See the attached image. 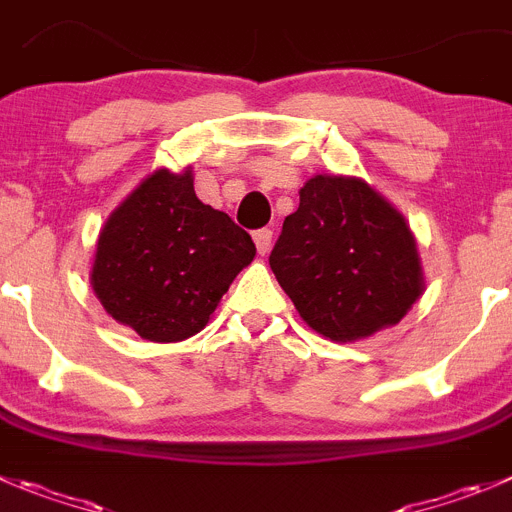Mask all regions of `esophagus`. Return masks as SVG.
Returning <instances> with one entry per match:
<instances>
[{"mask_svg":"<svg viewBox=\"0 0 512 512\" xmlns=\"http://www.w3.org/2000/svg\"><path fill=\"white\" fill-rule=\"evenodd\" d=\"M255 245H257V252L260 255H267L272 247V229H257L255 232Z\"/></svg>","mask_w":512,"mask_h":512,"instance_id":"obj_1","label":"esophagus"}]
</instances>
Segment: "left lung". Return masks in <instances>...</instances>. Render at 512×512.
<instances>
[{
  "mask_svg": "<svg viewBox=\"0 0 512 512\" xmlns=\"http://www.w3.org/2000/svg\"><path fill=\"white\" fill-rule=\"evenodd\" d=\"M270 267L300 318L336 343L396 326L424 293L407 219L356 176L305 181Z\"/></svg>",
  "mask_w": 512,
  "mask_h": 512,
  "instance_id": "8db88e82",
  "label": "left lung"
}]
</instances>
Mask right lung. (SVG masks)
<instances>
[{
    "label": "right lung",
    "mask_w": 512,
    "mask_h": 512,
    "mask_svg": "<svg viewBox=\"0 0 512 512\" xmlns=\"http://www.w3.org/2000/svg\"><path fill=\"white\" fill-rule=\"evenodd\" d=\"M252 257L250 234L199 202L189 169H159L100 229L90 285L118 323L146 341L174 343L207 326Z\"/></svg>",
    "instance_id": "right-lung-1"
}]
</instances>
